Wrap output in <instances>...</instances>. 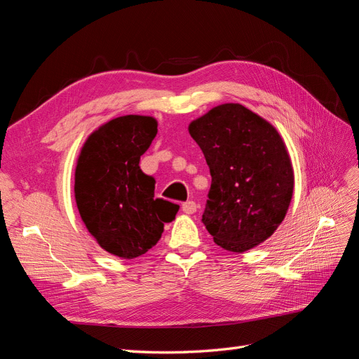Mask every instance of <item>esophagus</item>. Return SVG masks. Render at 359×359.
<instances>
[{"label": "esophagus", "mask_w": 359, "mask_h": 359, "mask_svg": "<svg viewBox=\"0 0 359 359\" xmlns=\"http://www.w3.org/2000/svg\"><path fill=\"white\" fill-rule=\"evenodd\" d=\"M196 210H198V205H196V202L187 201V202H184V203H182V211L186 212V214H193V212H196Z\"/></svg>", "instance_id": "obj_1"}]
</instances>
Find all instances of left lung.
Segmentation results:
<instances>
[{
	"instance_id": "8db88e82",
	"label": "left lung",
	"mask_w": 359,
	"mask_h": 359,
	"mask_svg": "<svg viewBox=\"0 0 359 359\" xmlns=\"http://www.w3.org/2000/svg\"><path fill=\"white\" fill-rule=\"evenodd\" d=\"M211 172L202 222L217 245L243 253L285 220L293 169L276 127L240 103H224L189 126Z\"/></svg>"
}]
</instances>
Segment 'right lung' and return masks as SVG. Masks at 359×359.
<instances>
[{"mask_svg": "<svg viewBox=\"0 0 359 359\" xmlns=\"http://www.w3.org/2000/svg\"><path fill=\"white\" fill-rule=\"evenodd\" d=\"M157 119L124 115L86 137L74 170V199L86 229L107 253L135 259L153 248L180 206L154 199L156 180L139 166Z\"/></svg>", "mask_w": 359, "mask_h": 359, "instance_id": "obj_1", "label": "right lung"}]
</instances>
